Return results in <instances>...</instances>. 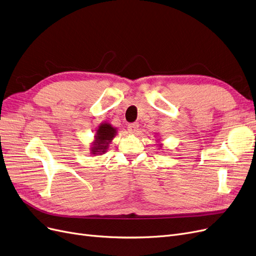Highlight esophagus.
<instances>
[{
	"instance_id": "1",
	"label": "esophagus",
	"mask_w": 256,
	"mask_h": 256,
	"mask_svg": "<svg viewBox=\"0 0 256 256\" xmlns=\"http://www.w3.org/2000/svg\"><path fill=\"white\" fill-rule=\"evenodd\" d=\"M139 128V124L137 122H133V123H130V124L128 126V132L130 133H136L137 130Z\"/></svg>"
}]
</instances>
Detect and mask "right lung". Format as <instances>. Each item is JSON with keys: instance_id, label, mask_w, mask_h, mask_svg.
Masks as SVG:
<instances>
[{"instance_id": "1", "label": "right lung", "mask_w": 256, "mask_h": 256, "mask_svg": "<svg viewBox=\"0 0 256 256\" xmlns=\"http://www.w3.org/2000/svg\"><path fill=\"white\" fill-rule=\"evenodd\" d=\"M116 135V130H114L108 123H104L98 126V130L96 135V142L94 144L92 153L96 154V152H105L107 149V146L110 142V140Z\"/></svg>"}]
</instances>
